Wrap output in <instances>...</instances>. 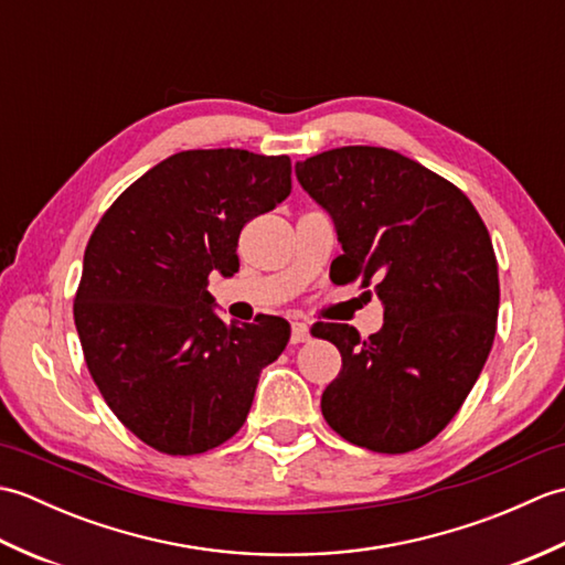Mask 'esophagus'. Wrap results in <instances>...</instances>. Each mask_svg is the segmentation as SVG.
<instances>
[{
    "label": "esophagus",
    "mask_w": 565,
    "mask_h": 565,
    "mask_svg": "<svg viewBox=\"0 0 565 565\" xmlns=\"http://www.w3.org/2000/svg\"><path fill=\"white\" fill-rule=\"evenodd\" d=\"M306 340H310V328L306 326V322L296 320L294 326H291V342H294V344H301V342H306Z\"/></svg>",
    "instance_id": "esophagus-1"
}]
</instances>
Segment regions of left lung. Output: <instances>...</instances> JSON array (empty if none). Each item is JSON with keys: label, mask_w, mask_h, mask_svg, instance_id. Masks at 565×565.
<instances>
[{"label": "left lung", "mask_w": 565, "mask_h": 565, "mask_svg": "<svg viewBox=\"0 0 565 565\" xmlns=\"http://www.w3.org/2000/svg\"><path fill=\"white\" fill-rule=\"evenodd\" d=\"M296 177L342 245L330 279L374 286L383 303L366 340L342 322L313 332L342 354L322 417L371 451L423 447L459 413L495 340L498 262L481 215L447 179L386 148L320 152L296 162Z\"/></svg>", "instance_id": "8db88e82"}]
</instances>
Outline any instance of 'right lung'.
<instances>
[{
    "instance_id": "add662e5",
    "label": "right lung",
    "mask_w": 565,
    "mask_h": 565,
    "mask_svg": "<svg viewBox=\"0 0 565 565\" xmlns=\"http://www.w3.org/2000/svg\"><path fill=\"white\" fill-rule=\"evenodd\" d=\"M291 194L286 154L184 150L130 184L84 249L75 326L114 415L152 449L191 456L231 439L264 366L291 338L284 318L221 320L209 276L239 269L245 223Z\"/></svg>"
}]
</instances>
